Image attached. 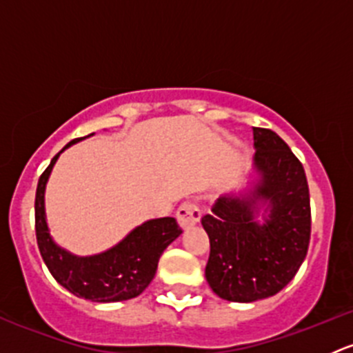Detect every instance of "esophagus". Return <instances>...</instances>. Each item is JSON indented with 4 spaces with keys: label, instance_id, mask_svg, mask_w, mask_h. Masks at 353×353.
I'll return each instance as SVG.
<instances>
[{
    "label": "esophagus",
    "instance_id": "esophagus-1",
    "mask_svg": "<svg viewBox=\"0 0 353 353\" xmlns=\"http://www.w3.org/2000/svg\"><path fill=\"white\" fill-rule=\"evenodd\" d=\"M177 220H179V225L183 229H190V227L196 225L201 219V210L198 208L196 203H191V201H184L183 205L177 208Z\"/></svg>",
    "mask_w": 353,
    "mask_h": 353
}]
</instances>
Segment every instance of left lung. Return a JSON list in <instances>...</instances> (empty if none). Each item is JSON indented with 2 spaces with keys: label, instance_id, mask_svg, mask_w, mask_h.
Masks as SVG:
<instances>
[{
  "label": "left lung",
  "instance_id": "left-lung-1",
  "mask_svg": "<svg viewBox=\"0 0 353 353\" xmlns=\"http://www.w3.org/2000/svg\"><path fill=\"white\" fill-rule=\"evenodd\" d=\"M252 138L251 188L220 196L201 219L210 237L206 282L230 302L279 294L301 268L311 239L304 167L275 131L254 128ZM259 214L263 224L255 220Z\"/></svg>",
  "mask_w": 353,
  "mask_h": 353
}]
</instances>
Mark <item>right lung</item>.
<instances>
[{
	"mask_svg": "<svg viewBox=\"0 0 353 353\" xmlns=\"http://www.w3.org/2000/svg\"><path fill=\"white\" fill-rule=\"evenodd\" d=\"M94 134V133H92ZM81 138L70 141L42 172L35 193V236L39 251L56 282L77 297L92 302H119L138 297L154 280L157 265L172 241L183 234L176 219L147 220L104 252L77 256L54 243L46 220V184L59 155Z\"/></svg>",
	"mask_w": 353,
	"mask_h": 353,
	"instance_id": "right-lung-1",
	"label": "right lung"
}]
</instances>
